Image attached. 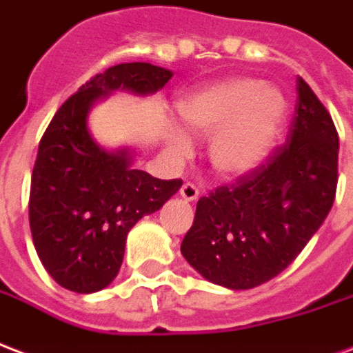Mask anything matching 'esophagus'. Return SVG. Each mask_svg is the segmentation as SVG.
I'll return each mask as SVG.
<instances>
[{
  "instance_id": "esophagus-1",
  "label": "esophagus",
  "mask_w": 353,
  "mask_h": 353,
  "mask_svg": "<svg viewBox=\"0 0 353 353\" xmlns=\"http://www.w3.org/2000/svg\"><path fill=\"white\" fill-rule=\"evenodd\" d=\"M180 195H182L184 201H195L199 197V190L192 182H186V184H182V188H180Z\"/></svg>"
}]
</instances>
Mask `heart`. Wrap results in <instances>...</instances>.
Listing matches in <instances>:
<instances>
[{
	"label": "heart",
	"instance_id": "heart-1",
	"mask_svg": "<svg viewBox=\"0 0 353 353\" xmlns=\"http://www.w3.org/2000/svg\"><path fill=\"white\" fill-rule=\"evenodd\" d=\"M284 99L276 90L252 79H233L188 95L179 114L199 135H214L210 159L222 174H241L263 161L284 118ZM174 148L188 152L184 135L173 137Z\"/></svg>",
	"mask_w": 353,
	"mask_h": 353
}]
</instances>
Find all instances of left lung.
<instances>
[{
  "mask_svg": "<svg viewBox=\"0 0 353 353\" xmlns=\"http://www.w3.org/2000/svg\"><path fill=\"white\" fill-rule=\"evenodd\" d=\"M339 133L312 88L297 77L285 143L235 182L201 197L180 252L214 284L248 290L297 258L333 207Z\"/></svg>",
  "mask_w": 353,
  "mask_h": 353,
  "instance_id": "left-lung-1",
  "label": "left lung"
}]
</instances>
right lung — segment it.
<instances>
[{
	"instance_id": "obj_1",
	"label": "right lung",
	"mask_w": 353,
	"mask_h": 353,
	"mask_svg": "<svg viewBox=\"0 0 353 353\" xmlns=\"http://www.w3.org/2000/svg\"><path fill=\"white\" fill-rule=\"evenodd\" d=\"M173 73L133 61L95 74L65 99L39 143L30 188V230L46 272L61 288L94 293L120 271L125 239L145 214L179 192L131 167L128 150L105 152L90 137V105L110 90L152 94Z\"/></svg>"
}]
</instances>
